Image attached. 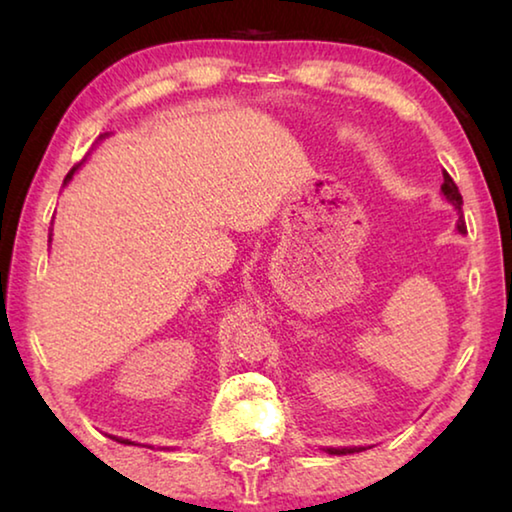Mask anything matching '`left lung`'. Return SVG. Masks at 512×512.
<instances>
[{"instance_id": "left-lung-1", "label": "left lung", "mask_w": 512, "mask_h": 512, "mask_svg": "<svg viewBox=\"0 0 512 512\" xmlns=\"http://www.w3.org/2000/svg\"><path fill=\"white\" fill-rule=\"evenodd\" d=\"M443 178H445V183H443V194L449 198V201H452L458 210H461V205H463V196H461V192H458V187H456V183L452 180V176H449L447 171H443ZM458 230L463 232L465 235V221L463 219H458ZM329 452L332 454H354V452H359L357 447H352V449H329Z\"/></svg>"}]
</instances>
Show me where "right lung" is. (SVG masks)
I'll list each match as a JSON object with an SVG mask.
<instances>
[{
    "label": "right lung",
    "instance_id": "1",
    "mask_svg": "<svg viewBox=\"0 0 512 512\" xmlns=\"http://www.w3.org/2000/svg\"><path fill=\"white\" fill-rule=\"evenodd\" d=\"M74 169H76V167H74ZM74 169L67 173V178H65V180H69V178H72V173H74ZM117 440H119V443H128V440H121V438H117Z\"/></svg>",
    "mask_w": 512,
    "mask_h": 512
}]
</instances>
